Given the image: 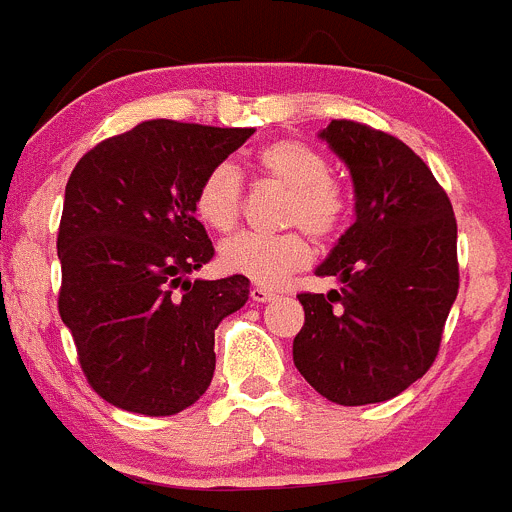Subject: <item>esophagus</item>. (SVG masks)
I'll list each match as a JSON object with an SVG mask.
<instances>
[{
	"instance_id": "1",
	"label": "esophagus",
	"mask_w": 512,
	"mask_h": 512,
	"mask_svg": "<svg viewBox=\"0 0 512 512\" xmlns=\"http://www.w3.org/2000/svg\"><path fill=\"white\" fill-rule=\"evenodd\" d=\"M250 298L255 300V303H270V300H275L278 295L272 293V290H267V288H252Z\"/></svg>"
}]
</instances>
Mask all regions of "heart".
I'll list each match as a JSON object with an SVG mask.
<instances>
[{"label": "heart", "mask_w": 512, "mask_h": 512, "mask_svg": "<svg viewBox=\"0 0 512 512\" xmlns=\"http://www.w3.org/2000/svg\"><path fill=\"white\" fill-rule=\"evenodd\" d=\"M252 166L262 179L288 191L285 224H300L318 240L338 232L346 217V194L331 179V164L318 148L295 138H280L262 146L252 156ZM194 212L217 232H229L240 222L242 181L234 166L217 164L204 174L194 194ZM219 262L232 275L275 288L290 278V272L308 265L310 245L300 232H242L222 242Z\"/></svg>", "instance_id": "heart-1"}]
</instances>
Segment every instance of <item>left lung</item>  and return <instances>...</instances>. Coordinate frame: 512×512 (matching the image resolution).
<instances>
[{
	"mask_svg": "<svg viewBox=\"0 0 512 512\" xmlns=\"http://www.w3.org/2000/svg\"><path fill=\"white\" fill-rule=\"evenodd\" d=\"M353 181L356 222L315 275L341 290L300 293L295 369L326 399L361 407L422 379L460 288L457 222L429 166L407 143L353 121L321 133Z\"/></svg>",
	"mask_w": 512,
	"mask_h": 512,
	"instance_id": "8db88e82",
	"label": "left lung"
}]
</instances>
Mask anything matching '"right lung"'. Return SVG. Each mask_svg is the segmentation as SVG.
<instances>
[{"label": "right lung", "mask_w": 512, "mask_h": 512, "mask_svg": "<svg viewBox=\"0 0 512 512\" xmlns=\"http://www.w3.org/2000/svg\"><path fill=\"white\" fill-rule=\"evenodd\" d=\"M252 133L159 118L90 148L70 174L57 308L113 407L169 417L212 384L214 331L247 303L250 280H189L214 255L194 194Z\"/></svg>", "instance_id": "right-lung-1"}]
</instances>
